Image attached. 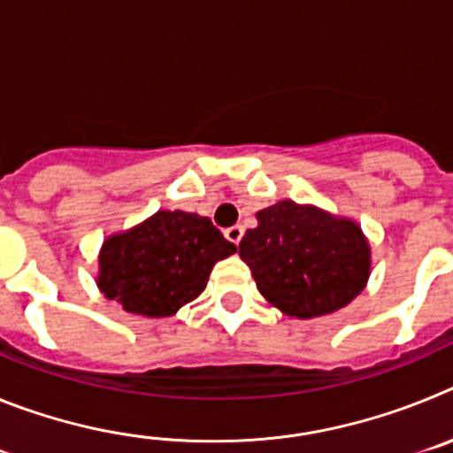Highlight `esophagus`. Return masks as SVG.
<instances>
[{
    "label": "esophagus",
    "instance_id": "1",
    "mask_svg": "<svg viewBox=\"0 0 453 453\" xmlns=\"http://www.w3.org/2000/svg\"><path fill=\"white\" fill-rule=\"evenodd\" d=\"M242 234H245V229H242L240 224H235V226H229V229L224 231V235H226V240H231L234 245H238L240 240H242Z\"/></svg>",
    "mask_w": 453,
    "mask_h": 453
}]
</instances>
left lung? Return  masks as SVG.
Wrapping results in <instances>:
<instances>
[{
    "label": "left lung",
    "instance_id": "obj_1",
    "mask_svg": "<svg viewBox=\"0 0 453 453\" xmlns=\"http://www.w3.org/2000/svg\"><path fill=\"white\" fill-rule=\"evenodd\" d=\"M256 219L240 240V258L263 297L286 315L334 313L365 288L370 247L358 224L295 202L263 208Z\"/></svg>",
    "mask_w": 453,
    "mask_h": 453
}]
</instances>
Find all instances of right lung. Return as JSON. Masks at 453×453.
<instances>
[{"label":"right lung","instance_id":"right-lung-1","mask_svg":"<svg viewBox=\"0 0 453 453\" xmlns=\"http://www.w3.org/2000/svg\"><path fill=\"white\" fill-rule=\"evenodd\" d=\"M234 251L208 218L158 211L104 242L97 286L129 313L167 318L197 297L215 263Z\"/></svg>","mask_w":453,"mask_h":453}]
</instances>
